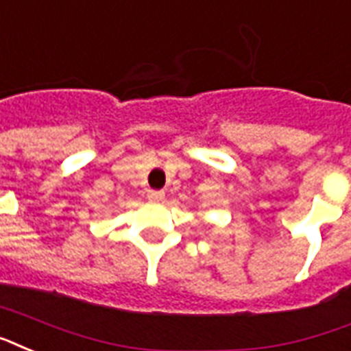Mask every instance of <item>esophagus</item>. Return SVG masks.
<instances>
[{
    "mask_svg": "<svg viewBox=\"0 0 351 351\" xmlns=\"http://www.w3.org/2000/svg\"><path fill=\"white\" fill-rule=\"evenodd\" d=\"M147 199L151 200V202H162L165 199V193L164 191H149Z\"/></svg>",
    "mask_w": 351,
    "mask_h": 351,
    "instance_id": "esophagus-1",
    "label": "esophagus"
}]
</instances>
